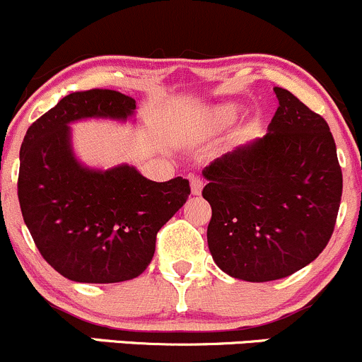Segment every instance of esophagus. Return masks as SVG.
<instances>
[{"label":"esophagus","instance_id":"1","mask_svg":"<svg viewBox=\"0 0 362 362\" xmlns=\"http://www.w3.org/2000/svg\"><path fill=\"white\" fill-rule=\"evenodd\" d=\"M202 189H203V180H199L198 177H191V191H192V194H194V196L202 194Z\"/></svg>","mask_w":362,"mask_h":362}]
</instances>
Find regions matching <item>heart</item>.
<instances>
[{"instance_id":"obj_1","label":"heart","mask_w":362,"mask_h":362,"mask_svg":"<svg viewBox=\"0 0 362 362\" xmlns=\"http://www.w3.org/2000/svg\"><path fill=\"white\" fill-rule=\"evenodd\" d=\"M236 115H238V110H236L235 107L215 108V110L206 117V124H204V127L210 131L221 129V127L228 126L229 122H233V120L236 119Z\"/></svg>"}]
</instances>
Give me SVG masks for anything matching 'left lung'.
<instances>
[{
  "instance_id": "left-lung-1",
  "label": "left lung",
  "mask_w": 362,
  "mask_h": 362,
  "mask_svg": "<svg viewBox=\"0 0 362 362\" xmlns=\"http://www.w3.org/2000/svg\"><path fill=\"white\" fill-rule=\"evenodd\" d=\"M268 133L203 170L210 203L208 249L218 268L247 282L293 275L326 249L343 177L326 120L275 87Z\"/></svg>"
}]
</instances>
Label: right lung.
Returning <instances> with one entry per match:
<instances>
[{
    "instance_id": "add662e5",
    "label": "right lung",
    "mask_w": 362,
    "mask_h": 362,
    "mask_svg": "<svg viewBox=\"0 0 362 362\" xmlns=\"http://www.w3.org/2000/svg\"><path fill=\"white\" fill-rule=\"evenodd\" d=\"M131 96L112 89L71 93L28 127L17 180L21 211L36 249L73 282L136 279L156 252L158 231L187 202V178L152 182L134 168L93 171L69 148L68 124L83 117L127 119Z\"/></svg>"
}]
</instances>
